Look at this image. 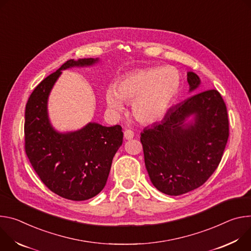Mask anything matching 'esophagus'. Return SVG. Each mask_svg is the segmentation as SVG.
Wrapping results in <instances>:
<instances>
[{
  "instance_id": "obj_1",
  "label": "esophagus",
  "mask_w": 251,
  "mask_h": 251,
  "mask_svg": "<svg viewBox=\"0 0 251 251\" xmlns=\"http://www.w3.org/2000/svg\"><path fill=\"white\" fill-rule=\"evenodd\" d=\"M133 135H134V133L130 129H126L125 132H124V136H125L126 140H131V138L133 137Z\"/></svg>"
}]
</instances>
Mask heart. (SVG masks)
I'll list each match as a JSON object with an SVG mask.
<instances>
[{"mask_svg": "<svg viewBox=\"0 0 251 251\" xmlns=\"http://www.w3.org/2000/svg\"><path fill=\"white\" fill-rule=\"evenodd\" d=\"M180 85V75L172 67L138 70L122 77L115 89L109 88L105 102L110 110L121 113L122 101H133L135 119L151 124L165 115L177 97Z\"/></svg>", "mask_w": 251, "mask_h": 251, "instance_id": "1", "label": "heart"}]
</instances>
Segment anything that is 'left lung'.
Instances as JSON below:
<instances>
[{
  "label": "left lung",
  "instance_id": "8db88e82",
  "mask_svg": "<svg viewBox=\"0 0 251 251\" xmlns=\"http://www.w3.org/2000/svg\"><path fill=\"white\" fill-rule=\"evenodd\" d=\"M189 91L201 79L187 73ZM190 115L195 123L184 124ZM229 136L226 102L216 90L193 95L172 106L159 124L141 133L145 163L152 184L169 196L202 185L215 172Z\"/></svg>",
  "mask_w": 251,
  "mask_h": 251
}]
</instances>
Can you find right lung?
I'll return each mask as SVG.
<instances>
[{"instance_id":"right-lung-1","label":"right lung","mask_w":251,"mask_h":251,"mask_svg":"<svg viewBox=\"0 0 251 251\" xmlns=\"http://www.w3.org/2000/svg\"><path fill=\"white\" fill-rule=\"evenodd\" d=\"M97 62L67 61L35 88L25 111V151L33 169L50 190L75 201L92 199L104 187L111 161L123 144L122 126L90 123L77 131L60 133L49 122L47 101L62 70Z\"/></svg>"}]
</instances>
